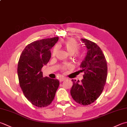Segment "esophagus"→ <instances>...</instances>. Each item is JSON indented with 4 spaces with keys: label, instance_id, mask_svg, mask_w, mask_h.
Instances as JSON below:
<instances>
[{
    "label": "esophagus",
    "instance_id": "esophagus-1",
    "mask_svg": "<svg viewBox=\"0 0 127 127\" xmlns=\"http://www.w3.org/2000/svg\"><path fill=\"white\" fill-rule=\"evenodd\" d=\"M59 81L60 82H62V81H64L65 80V78H59Z\"/></svg>",
    "mask_w": 127,
    "mask_h": 127
}]
</instances>
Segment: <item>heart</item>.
I'll return each instance as SVG.
<instances>
[{
    "instance_id": "1",
    "label": "heart",
    "mask_w": 127,
    "mask_h": 127,
    "mask_svg": "<svg viewBox=\"0 0 127 127\" xmlns=\"http://www.w3.org/2000/svg\"><path fill=\"white\" fill-rule=\"evenodd\" d=\"M59 47L62 46L61 44H58ZM63 46L65 47L66 50L67 52H68L69 54H74L76 52L78 51L79 48V46L78 43H77L76 41L74 40L73 39H68L66 40L65 42H64L63 43ZM58 49V46H56L54 47L53 51V55H55L56 53H57V51ZM77 57H78L79 58H81L83 57V54L80 53H77ZM71 65L70 64H67L65 65H64L62 66V70L63 71L65 70L67 68H70Z\"/></svg>"
}]
</instances>
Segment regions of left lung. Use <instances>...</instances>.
<instances>
[{"label": "left lung", "mask_w": 127, "mask_h": 127, "mask_svg": "<svg viewBox=\"0 0 127 127\" xmlns=\"http://www.w3.org/2000/svg\"><path fill=\"white\" fill-rule=\"evenodd\" d=\"M87 48V54L80 65L84 72L81 82L72 80L70 90L72 97L77 103L86 106L93 103L101 95L106 83L107 64L101 48L89 39L81 38Z\"/></svg>", "instance_id": "left-lung-1"}]
</instances>
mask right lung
I'll list each match as a JSON object with an SVG mask.
<instances>
[{
    "mask_svg": "<svg viewBox=\"0 0 127 127\" xmlns=\"http://www.w3.org/2000/svg\"><path fill=\"white\" fill-rule=\"evenodd\" d=\"M58 39L55 37L32 42L20 57L17 65L20 86L27 100L38 107L50 105L59 85L58 80L43 77L41 71L50 59L51 49Z\"/></svg>",
    "mask_w": 127,
    "mask_h": 127,
    "instance_id": "add662e5",
    "label": "right lung"
}]
</instances>
